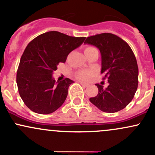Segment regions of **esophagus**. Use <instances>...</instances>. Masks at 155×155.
I'll return each instance as SVG.
<instances>
[{
	"label": "esophagus",
	"instance_id": "esophagus-1",
	"mask_svg": "<svg viewBox=\"0 0 155 155\" xmlns=\"http://www.w3.org/2000/svg\"><path fill=\"white\" fill-rule=\"evenodd\" d=\"M80 84L81 85V86H83V87H88V86H89V85L88 84H84V83H82V82H80Z\"/></svg>",
	"mask_w": 155,
	"mask_h": 155
}]
</instances>
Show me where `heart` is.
Segmentation results:
<instances>
[{
    "mask_svg": "<svg viewBox=\"0 0 155 155\" xmlns=\"http://www.w3.org/2000/svg\"><path fill=\"white\" fill-rule=\"evenodd\" d=\"M94 49V48L92 47H87L85 49V51H88V50H90V49ZM92 75V71L90 70H87V69H84V70H81L79 71H78L76 73V78H78V80L81 81H86L89 79L91 76Z\"/></svg>",
    "mask_w": 155,
    "mask_h": 155,
    "instance_id": "obj_1",
    "label": "heart"
}]
</instances>
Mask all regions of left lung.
<instances>
[{
    "instance_id": "obj_1",
    "label": "left lung",
    "mask_w": 155,
    "mask_h": 155,
    "mask_svg": "<svg viewBox=\"0 0 155 155\" xmlns=\"http://www.w3.org/2000/svg\"><path fill=\"white\" fill-rule=\"evenodd\" d=\"M84 44L95 46L100 50L101 72L109 83L106 89L96 84L98 94L89 101L104 112L122 110L133 99L138 85L137 61L130 46L111 33L88 37Z\"/></svg>"
}]
</instances>
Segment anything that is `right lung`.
Returning <instances> with one entry per match:
<instances>
[{
  "label": "right lung",
  "mask_w": 155,
  "mask_h": 155,
  "mask_svg": "<svg viewBox=\"0 0 155 155\" xmlns=\"http://www.w3.org/2000/svg\"><path fill=\"white\" fill-rule=\"evenodd\" d=\"M86 38L71 37L56 31L33 39L21 56L17 71V85L26 106L38 114H51L66 101L74 81L69 78L55 81L53 71L59 63L84 43Z\"/></svg>",
  "instance_id": "right-lung-1"
}]
</instances>
